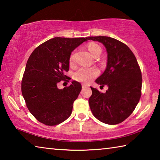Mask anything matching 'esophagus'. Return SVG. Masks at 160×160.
Listing matches in <instances>:
<instances>
[{
    "mask_svg": "<svg viewBox=\"0 0 160 160\" xmlns=\"http://www.w3.org/2000/svg\"><path fill=\"white\" fill-rule=\"evenodd\" d=\"M89 85H87V84H82V88H87V87H88Z\"/></svg>",
    "mask_w": 160,
    "mask_h": 160,
    "instance_id": "obj_1",
    "label": "esophagus"
}]
</instances>
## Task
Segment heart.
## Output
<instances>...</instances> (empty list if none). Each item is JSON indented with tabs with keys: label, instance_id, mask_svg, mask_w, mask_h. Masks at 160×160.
<instances>
[{
	"label": "heart",
	"instance_id": "b5f03b06",
	"mask_svg": "<svg viewBox=\"0 0 160 160\" xmlns=\"http://www.w3.org/2000/svg\"><path fill=\"white\" fill-rule=\"evenodd\" d=\"M88 50L90 51L92 55L94 57L101 54L102 48L98 44H94V43H91L88 45ZM73 55L70 56V62L73 61ZM99 74V70L96 68L91 67V68H86L82 67L80 68L76 72L74 73V78L76 80L82 82H89L94 79V78L97 77Z\"/></svg>",
	"mask_w": 160,
	"mask_h": 160
}]
</instances>
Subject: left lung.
Segmentation results:
<instances>
[{"instance_id": "1", "label": "left lung", "mask_w": 160, "mask_h": 160, "mask_svg": "<svg viewBox=\"0 0 160 160\" xmlns=\"http://www.w3.org/2000/svg\"><path fill=\"white\" fill-rule=\"evenodd\" d=\"M87 39L99 42L107 52L104 72L95 80L105 93L91 88L89 104L94 117L109 125H116L133 112L141 96L142 74L133 53L125 44L109 37H90Z\"/></svg>"}]
</instances>
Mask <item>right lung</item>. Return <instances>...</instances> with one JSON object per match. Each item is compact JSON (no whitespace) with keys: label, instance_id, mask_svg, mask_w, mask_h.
Here are the masks:
<instances>
[{"label":"right lung","instance_id":"1","mask_svg":"<svg viewBox=\"0 0 160 160\" xmlns=\"http://www.w3.org/2000/svg\"><path fill=\"white\" fill-rule=\"evenodd\" d=\"M87 38L54 37L33 51L27 62L22 80V94L30 113L39 122L56 126L72 113V105L82 89L72 81L69 87L58 89L57 84L67 76L72 51Z\"/></svg>","mask_w":160,"mask_h":160}]
</instances>
